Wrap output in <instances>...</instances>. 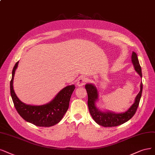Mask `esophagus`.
<instances>
[{"instance_id": "obj_1", "label": "esophagus", "mask_w": 155, "mask_h": 155, "mask_svg": "<svg viewBox=\"0 0 155 155\" xmlns=\"http://www.w3.org/2000/svg\"><path fill=\"white\" fill-rule=\"evenodd\" d=\"M89 81V79L87 77H81V78L78 79V81L77 82V86L78 87H81L83 86L84 85H85L87 82Z\"/></svg>"}]
</instances>
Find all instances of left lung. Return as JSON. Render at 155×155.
<instances>
[{"mask_svg": "<svg viewBox=\"0 0 155 155\" xmlns=\"http://www.w3.org/2000/svg\"><path fill=\"white\" fill-rule=\"evenodd\" d=\"M131 61L134 66L135 71L142 77V70L140 66L138 57L136 53L133 52L131 55ZM142 82L140 83V90L137 95L134 104L129 109L124 113L115 114L110 112H101L96 107L95 102L98 100V91L93 84L85 85V89L88 95V107L89 112L93 119L96 123L104 127H113L121 125L130 120L135 114L137 108L139 105L140 100L142 92Z\"/></svg>", "mask_w": 155, "mask_h": 155, "instance_id": "obj_1", "label": "left lung"}]
</instances>
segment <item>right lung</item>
I'll return each instance as SVG.
<instances>
[{
  "mask_svg": "<svg viewBox=\"0 0 155 155\" xmlns=\"http://www.w3.org/2000/svg\"><path fill=\"white\" fill-rule=\"evenodd\" d=\"M18 64V61L13 69L10 92L15 107L20 116L26 121L38 127H49L60 122L69 108L71 96L75 89L74 85H68L62 89L55 98L47 104L40 106L26 105L18 99L13 89V78Z\"/></svg>",
  "mask_w": 155,
  "mask_h": 155,
  "instance_id": "1",
  "label": "right lung"
}]
</instances>
